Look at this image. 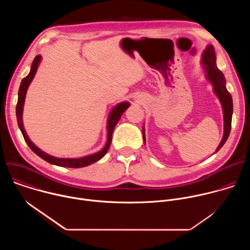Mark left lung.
<instances>
[{
    "label": "left lung",
    "instance_id": "8db88e82",
    "mask_svg": "<svg viewBox=\"0 0 250 250\" xmlns=\"http://www.w3.org/2000/svg\"><path fill=\"white\" fill-rule=\"evenodd\" d=\"M202 65L206 71V77L212 85L213 93L219 98L223 113H224V136L222 141L220 142L219 146L216 149L218 152L223 146L226 144V141L229 135L231 128V118H232V98L229 92L226 88V78L221 70H219L217 66V56L215 49L211 44H208L202 54ZM142 135H144V140L146 141V132L145 126L142 127ZM213 152V153H216Z\"/></svg>",
    "mask_w": 250,
    "mask_h": 250
}]
</instances>
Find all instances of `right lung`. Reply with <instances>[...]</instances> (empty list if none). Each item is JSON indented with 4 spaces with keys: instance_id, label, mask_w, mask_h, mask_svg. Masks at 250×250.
I'll return each instance as SVG.
<instances>
[{
    "instance_id": "right-lung-1",
    "label": "right lung",
    "mask_w": 250,
    "mask_h": 250,
    "mask_svg": "<svg viewBox=\"0 0 250 250\" xmlns=\"http://www.w3.org/2000/svg\"><path fill=\"white\" fill-rule=\"evenodd\" d=\"M41 61H42V56L41 55H38L37 57L33 59L29 73L26 77H24L21 80V86H20V89H19V98H18V104H17V108H16V114H17V120H18L19 127H20V129H21V131L23 135L24 140L26 141L27 146H29V148L35 154L39 155L41 158H42L46 162L51 163L53 165L61 166V167L81 168V167H86V166H88L92 163L97 162L98 160L103 158L106 152H108V150L110 148V146H111V142H112V135H113V131L115 129V126L119 123V121L121 120V117L123 116V114L128 109V106L130 105V104L128 102H122V103L116 104L114 108L112 109V111H111V113L108 117V123H106V136H108V138H106V142H105L104 146L99 152L93 153L91 155L79 157V158H58V157H54L52 155H49V154L43 152L42 149H40L29 139V137L26 134V131L24 129L23 124H22V112H23V104H24L26 91H27V88H28L29 84L33 80L35 73H37Z\"/></svg>"
}]
</instances>
